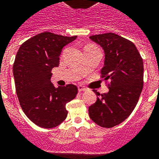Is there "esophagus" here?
Returning <instances> with one entry per match:
<instances>
[{"label":"esophagus","instance_id":"obj_1","mask_svg":"<svg viewBox=\"0 0 159 159\" xmlns=\"http://www.w3.org/2000/svg\"><path fill=\"white\" fill-rule=\"evenodd\" d=\"M78 91H79V92H82V91L86 90V88L84 87V86H82V85H78Z\"/></svg>","mask_w":159,"mask_h":159}]
</instances>
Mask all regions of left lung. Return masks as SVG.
<instances>
[{"label":"left lung","mask_w":159,"mask_h":159,"mask_svg":"<svg viewBox=\"0 0 159 159\" xmlns=\"http://www.w3.org/2000/svg\"><path fill=\"white\" fill-rule=\"evenodd\" d=\"M105 53L102 78L109 80L108 93L97 94L89 107V118L102 127L111 128L130 115L143 87V61L133 42L114 33L89 37Z\"/></svg>","instance_id":"obj_1"}]
</instances>
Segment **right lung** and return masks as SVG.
<instances>
[{"label":"right lung","mask_w":159,"mask_h":159,"mask_svg":"<svg viewBox=\"0 0 159 159\" xmlns=\"http://www.w3.org/2000/svg\"><path fill=\"white\" fill-rule=\"evenodd\" d=\"M77 38L44 32L25 41L13 67L16 93L25 115L42 128H53L67 117L66 106L78 93L73 84L55 87L51 70L59 65L64 46Z\"/></svg>","instance_id":"obj_1"}]
</instances>
